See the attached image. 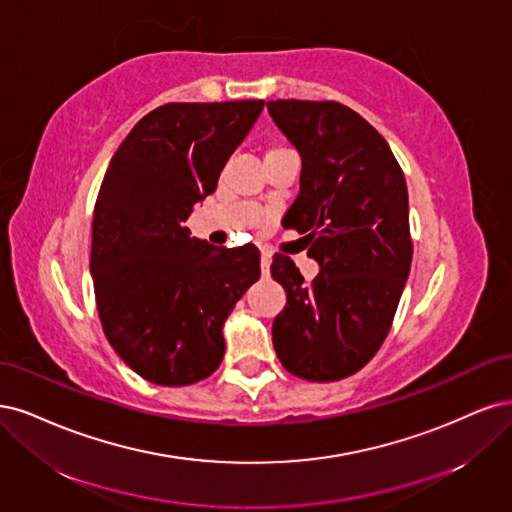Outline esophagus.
Returning <instances> with one entry per match:
<instances>
[{"label":"esophagus","instance_id":"34e87169","mask_svg":"<svg viewBox=\"0 0 512 512\" xmlns=\"http://www.w3.org/2000/svg\"><path fill=\"white\" fill-rule=\"evenodd\" d=\"M270 263H272V255L268 251L261 253V274L268 276L270 274Z\"/></svg>","mask_w":512,"mask_h":512}]
</instances>
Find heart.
<instances>
[{
    "label": "heart",
    "instance_id": "heart-1",
    "mask_svg": "<svg viewBox=\"0 0 512 512\" xmlns=\"http://www.w3.org/2000/svg\"><path fill=\"white\" fill-rule=\"evenodd\" d=\"M283 151H287V148H283V146H272L270 151H268V155H276V153H283ZM266 155V157H268Z\"/></svg>",
    "mask_w": 512,
    "mask_h": 512
}]
</instances>
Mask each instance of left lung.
<instances>
[{
    "instance_id": "obj_1",
    "label": "left lung",
    "mask_w": 512,
    "mask_h": 512,
    "mask_svg": "<svg viewBox=\"0 0 512 512\" xmlns=\"http://www.w3.org/2000/svg\"><path fill=\"white\" fill-rule=\"evenodd\" d=\"M302 157L300 193L283 225L308 238L319 274L306 283L276 253L272 278L287 306L272 323L274 351L291 374L340 381L381 349L410 272L408 189L387 140L338 102H268Z\"/></svg>"
}]
</instances>
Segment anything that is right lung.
<instances>
[{
  "mask_svg": "<svg viewBox=\"0 0 512 512\" xmlns=\"http://www.w3.org/2000/svg\"><path fill=\"white\" fill-rule=\"evenodd\" d=\"M261 110L159 106L110 159L93 212L95 300L112 349L148 383L183 387L217 370L225 319L261 274L253 244L212 246L185 225Z\"/></svg>",
  "mask_w": 512,
  "mask_h": 512,
  "instance_id": "obj_1",
  "label": "right lung"
}]
</instances>
